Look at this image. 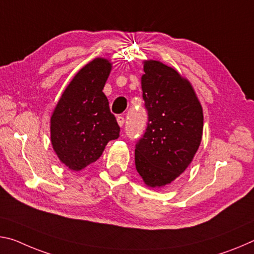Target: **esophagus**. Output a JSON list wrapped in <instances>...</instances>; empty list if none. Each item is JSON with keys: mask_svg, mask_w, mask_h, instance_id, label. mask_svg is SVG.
Instances as JSON below:
<instances>
[{"mask_svg": "<svg viewBox=\"0 0 254 254\" xmlns=\"http://www.w3.org/2000/svg\"><path fill=\"white\" fill-rule=\"evenodd\" d=\"M117 123H118V125L120 127H123L124 126V124H125V119H124V117H118L117 118Z\"/></svg>", "mask_w": 254, "mask_h": 254, "instance_id": "1", "label": "esophagus"}]
</instances>
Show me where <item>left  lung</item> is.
Masks as SVG:
<instances>
[{
	"instance_id": "left-lung-1",
	"label": "left lung",
	"mask_w": 254,
	"mask_h": 254,
	"mask_svg": "<svg viewBox=\"0 0 254 254\" xmlns=\"http://www.w3.org/2000/svg\"><path fill=\"white\" fill-rule=\"evenodd\" d=\"M142 90L148 123L135 148L136 170L148 188L170 185L192 162L200 146L202 107L191 83L177 69L143 62Z\"/></svg>"
}]
</instances>
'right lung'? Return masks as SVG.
Wrapping results in <instances>:
<instances>
[{"label": "right lung", "mask_w": 254, "mask_h": 254, "mask_svg": "<svg viewBox=\"0 0 254 254\" xmlns=\"http://www.w3.org/2000/svg\"><path fill=\"white\" fill-rule=\"evenodd\" d=\"M112 63L97 57L83 66L66 86L51 117L54 152L66 168L81 171L97 161L120 128L102 92Z\"/></svg>", "instance_id": "add662e5"}]
</instances>
